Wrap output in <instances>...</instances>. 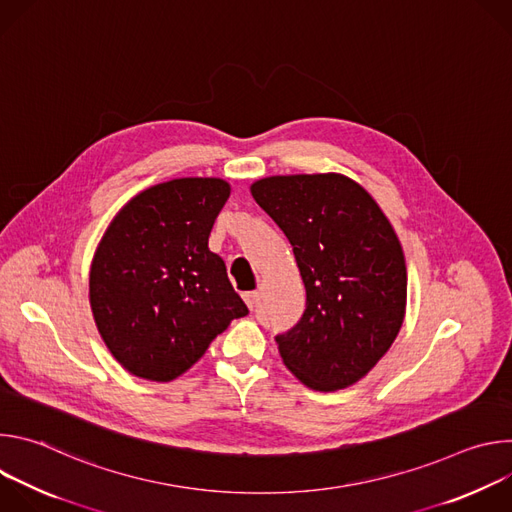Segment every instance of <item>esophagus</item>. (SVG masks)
<instances>
[{"label":"esophagus","instance_id":"esophagus-1","mask_svg":"<svg viewBox=\"0 0 512 512\" xmlns=\"http://www.w3.org/2000/svg\"><path fill=\"white\" fill-rule=\"evenodd\" d=\"M243 298H245V304L253 310L255 304H257V291H247V294H245Z\"/></svg>","mask_w":512,"mask_h":512}]
</instances>
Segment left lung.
Wrapping results in <instances>:
<instances>
[{"instance_id": "8db88e82", "label": "left lung", "mask_w": 512, "mask_h": 512, "mask_svg": "<svg viewBox=\"0 0 512 512\" xmlns=\"http://www.w3.org/2000/svg\"><path fill=\"white\" fill-rule=\"evenodd\" d=\"M251 194L291 243L306 285L302 318L275 336L285 367L316 391L354 385L405 316L407 267L391 223L340 174L271 176Z\"/></svg>"}]
</instances>
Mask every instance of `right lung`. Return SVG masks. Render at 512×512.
Returning <instances> with one entry per match:
<instances>
[{
	"mask_svg": "<svg viewBox=\"0 0 512 512\" xmlns=\"http://www.w3.org/2000/svg\"><path fill=\"white\" fill-rule=\"evenodd\" d=\"M231 188L180 178L129 200L103 235L89 296L97 328L123 367L141 379L186 373L231 320L249 314L208 237Z\"/></svg>",
	"mask_w": 512,
	"mask_h": 512,
	"instance_id": "right-lung-1",
	"label": "right lung"
}]
</instances>
